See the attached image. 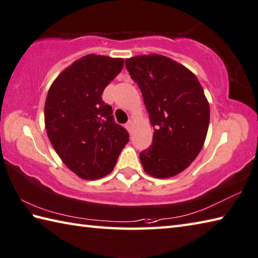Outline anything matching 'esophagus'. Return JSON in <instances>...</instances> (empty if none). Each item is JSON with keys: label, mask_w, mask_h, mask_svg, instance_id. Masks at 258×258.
Returning a JSON list of instances; mask_svg holds the SVG:
<instances>
[{"label": "esophagus", "mask_w": 258, "mask_h": 258, "mask_svg": "<svg viewBox=\"0 0 258 258\" xmlns=\"http://www.w3.org/2000/svg\"><path fill=\"white\" fill-rule=\"evenodd\" d=\"M134 122H133V121H128V122L127 123H125V128H127V130L129 131V134H131V133H133V130H134Z\"/></svg>", "instance_id": "obj_1"}]
</instances>
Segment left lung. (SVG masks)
<instances>
[{"label": "left lung", "instance_id": "obj_1", "mask_svg": "<svg viewBox=\"0 0 258 258\" xmlns=\"http://www.w3.org/2000/svg\"><path fill=\"white\" fill-rule=\"evenodd\" d=\"M125 67L154 127L152 146L139 154L144 171L175 176L197 158L207 137L210 108L200 82L185 66L156 53L128 58Z\"/></svg>", "mask_w": 258, "mask_h": 258}]
</instances>
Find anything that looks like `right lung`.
Returning <instances> with one entry per match:
<instances>
[{"label": "right lung", "instance_id": "obj_1", "mask_svg": "<svg viewBox=\"0 0 258 258\" xmlns=\"http://www.w3.org/2000/svg\"><path fill=\"white\" fill-rule=\"evenodd\" d=\"M122 67V58L86 55L62 71L48 91V138L62 163L81 178L110 174L129 142L127 130L115 123L112 108L102 101L104 89Z\"/></svg>", "mask_w": 258, "mask_h": 258}]
</instances>
